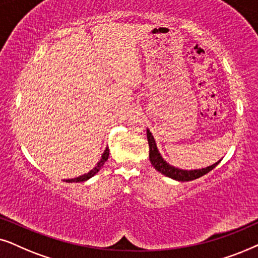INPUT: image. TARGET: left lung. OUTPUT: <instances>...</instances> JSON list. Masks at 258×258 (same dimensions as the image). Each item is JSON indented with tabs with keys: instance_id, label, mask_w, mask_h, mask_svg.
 Returning <instances> with one entry per match:
<instances>
[{
	"instance_id": "1",
	"label": "left lung",
	"mask_w": 258,
	"mask_h": 258,
	"mask_svg": "<svg viewBox=\"0 0 258 258\" xmlns=\"http://www.w3.org/2000/svg\"><path fill=\"white\" fill-rule=\"evenodd\" d=\"M147 140H149V146H150L151 164L153 165V167L157 171H159L160 173L165 174L166 177L172 178V179H176L179 181H190V180L197 179V178L204 176V174L210 172L211 170H214L219 163L218 161V163L211 165V166L207 167V169H202V170L186 171V170L176 169V167L171 166L170 164H167L166 161L163 159V157L160 156L159 151H158V149H157L156 142H154V138H153V136L151 135L150 130H147Z\"/></svg>"
}]
</instances>
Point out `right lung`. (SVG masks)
<instances>
[{
	"mask_svg": "<svg viewBox=\"0 0 258 258\" xmlns=\"http://www.w3.org/2000/svg\"><path fill=\"white\" fill-rule=\"evenodd\" d=\"M108 154H109V150H108V147H107V149H106V151L104 152V154H102L101 160L98 163V166H95L94 169L91 171V172L86 173V174H84V176H80V177H78V178H74V179H68V180H66V181H68V183H71V181H85V180L89 179V178H91V177H93L95 173L99 172V170L101 169V166L105 164V161L108 159Z\"/></svg>",
	"mask_w": 258,
	"mask_h": 258,
	"instance_id": "1",
	"label": "right lung"
}]
</instances>
